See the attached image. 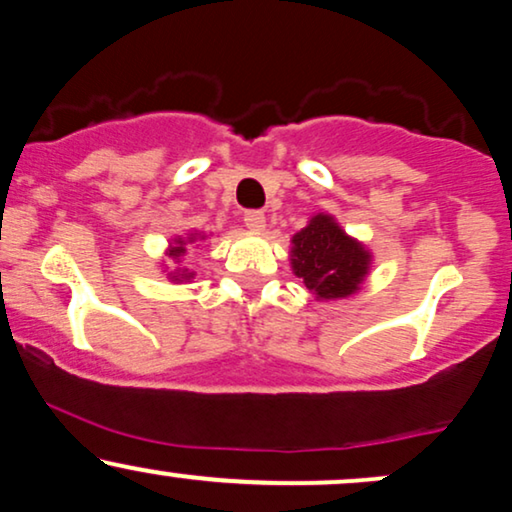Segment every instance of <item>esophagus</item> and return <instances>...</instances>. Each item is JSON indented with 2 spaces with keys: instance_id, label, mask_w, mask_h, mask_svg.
Listing matches in <instances>:
<instances>
[{
  "instance_id": "obj_1",
  "label": "esophagus",
  "mask_w": 512,
  "mask_h": 512,
  "mask_svg": "<svg viewBox=\"0 0 512 512\" xmlns=\"http://www.w3.org/2000/svg\"><path fill=\"white\" fill-rule=\"evenodd\" d=\"M243 221H245V226L250 228V231H264V226H267V219H264L262 211H257V209L245 211Z\"/></svg>"
}]
</instances>
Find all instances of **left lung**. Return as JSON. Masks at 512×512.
Segmentation results:
<instances>
[{"mask_svg":"<svg viewBox=\"0 0 512 512\" xmlns=\"http://www.w3.org/2000/svg\"><path fill=\"white\" fill-rule=\"evenodd\" d=\"M373 255L346 236L330 214H315L291 238V267L317 301H337L358 291Z\"/></svg>","mask_w":512,"mask_h":512,"instance_id":"left-lung-1","label":"left lung"}]
</instances>
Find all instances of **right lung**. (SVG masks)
Returning <instances> with one entry per match:
<instances>
[{
  "instance_id": "right-lung-1",
  "label": "right lung",
  "mask_w": 512,
  "mask_h": 512,
  "mask_svg": "<svg viewBox=\"0 0 512 512\" xmlns=\"http://www.w3.org/2000/svg\"><path fill=\"white\" fill-rule=\"evenodd\" d=\"M207 236H204V233H190V236H178L173 240V243L168 245V252L166 255L170 257V267H173L175 262H180V257L185 255L187 252V248H190L192 243H197V240H204ZM170 267H166V269H170ZM168 279L170 281H175V284H182V281H190V279H195V272H190V269H170L168 272Z\"/></svg>"
}]
</instances>
